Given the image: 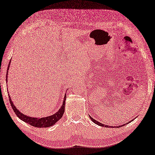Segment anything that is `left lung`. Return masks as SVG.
I'll return each instance as SVG.
<instances>
[{
  "label": "left lung",
  "instance_id": "left-lung-1",
  "mask_svg": "<svg viewBox=\"0 0 155 155\" xmlns=\"http://www.w3.org/2000/svg\"><path fill=\"white\" fill-rule=\"evenodd\" d=\"M89 117H90V118H91V120H92V121L95 123V124H97V125H99V126H103V127H112L113 128V126H107V125H104V124H101V123H100V122H99L98 121H97V120H95V119H93V118H91V116H89ZM134 120H131L130 122H129V123L130 122H132ZM126 124H128V122L127 123H126ZM126 124H125V125H126ZM124 126V125H122V126H117L116 127H122V126Z\"/></svg>",
  "mask_w": 155,
  "mask_h": 155
}]
</instances>
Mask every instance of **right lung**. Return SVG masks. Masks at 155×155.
I'll return each instance as SVG.
<instances>
[{
  "mask_svg": "<svg viewBox=\"0 0 155 155\" xmlns=\"http://www.w3.org/2000/svg\"><path fill=\"white\" fill-rule=\"evenodd\" d=\"M9 66H10V63H9V65L8 66V68H9ZM6 72H7L6 73V81H7V78H8V76H7V75H8V71H7ZM8 97H9L10 103L11 104V106H12L13 110L18 118L21 119V120H23L24 122L29 124V125H31L34 127H41H41H47L52 126V125H54L55 123L57 122L58 120L62 118L64 112L65 102H66V95H65L64 98V101H63V104L62 105V107L59 109V110L57 112L55 113V114L53 115L49 116L47 117H44V118H33V117L31 118V117H29L28 116L24 115V114H22V113L19 111L16 108V107L14 106L12 101H11L10 97L9 96Z\"/></svg>",
  "mask_w": 155,
  "mask_h": 155,
  "instance_id": "add662e5",
  "label": "right lung"
}]
</instances>
